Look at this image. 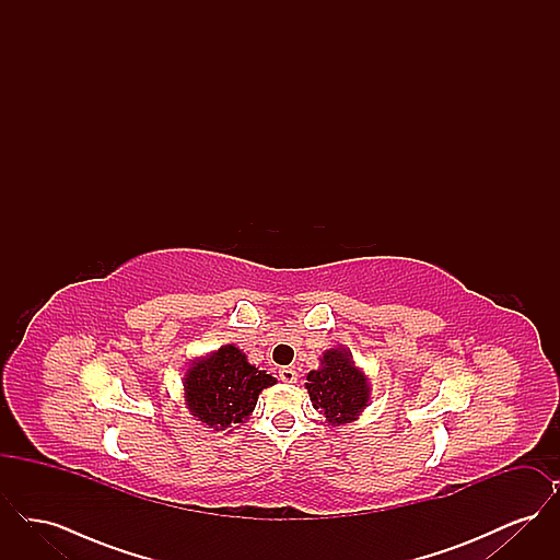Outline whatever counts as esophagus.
Listing matches in <instances>:
<instances>
[{"label": "esophagus", "mask_w": 560, "mask_h": 560, "mask_svg": "<svg viewBox=\"0 0 560 560\" xmlns=\"http://www.w3.org/2000/svg\"><path fill=\"white\" fill-rule=\"evenodd\" d=\"M279 377H281V382H285V384H293V382L298 380V372H295L293 368H283V370H279Z\"/></svg>", "instance_id": "esophagus-1"}]
</instances>
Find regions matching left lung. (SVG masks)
I'll return each mask as SVG.
<instances>
[{
    "label": "left lung",
    "instance_id": "8db88e82",
    "mask_svg": "<svg viewBox=\"0 0 560 560\" xmlns=\"http://www.w3.org/2000/svg\"><path fill=\"white\" fill-rule=\"evenodd\" d=\"M319 370L306 373L304 388L327 427H347L359 420L372 399L370 377L347 348H329L319 359Z\"/></svg>",
    "mask_w": 560,
    "mask_h": 560
}]
</instances>
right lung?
Wrapping results in <instances>:
<instances>
[{
  "label": "right lung",
  "instance_id": "add662e5",
  "mask_svg": "<svg viewBox=\"0 0 560 560\" xmlns=\"http://www.w3.org/2000/svg\"><path fill=\"white\" fill-rule=\"evenodd\" d=\"M277 380L252 365L235 345L208 352L188 363L183 377L188 413L212 430H235L256 409L258 395Z\"/></svg>",
  "mask_w": 560,
  "mask_h": 560
}]
</instances>
